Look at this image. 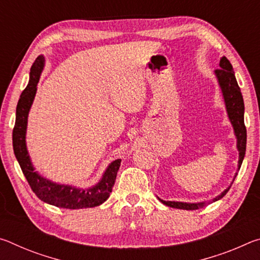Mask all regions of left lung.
Masks as SVG:
<instances>
[{"instance_id":"obj_1","label":"left lung","mask_w":260,"mask_h":260,"mask_svg":"<svg viewBox=\"0 0 260 260\" xmlns=\"http://www.w3.org/2000/svg\"><path fill=\"white\" fill-rule=\"evenodd\" d=\"M215 74L219 80V85L221 87L223 99H225L228 117H230L231 122L233 124L235 131V135L237 138V149H239L240 157H239V167H241L242 161L245 155V147H246V128L244 125V102L242 98V93L239 85H237L234 70H233L232 64L230 63L226 57H222L220 60V69L215 70ZM237 174V173H236ZM236 177V175H235ZM230 190L227 188L221 195L215 197L213 202L221 199ZM162 204L174 209L181 210H197L204 208L206 205L205 202L202 203H181V202H166L159 199Z\"/></svg>"}]
</instances>
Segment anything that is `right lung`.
<instances>
[{"label":"right lung","mask_w":260,"mask_h":260,"mask_svg":"<svg viewBox=\"0 0 260 260\" xmlns=\"http://www.w3.org/2000/svg\"><path fill=\"white\" fill-rule=\"evenodd\" d=\"M43 63H45L43 56H39L35 59L30 68L28 85L21 93L18 104H17L16 122L14 131H12V146H14L15 156L30 189L41 201L55 205L57 208L64 209L94 208V206L102 204L110 196L121 159L113 160L105 171L102 180L95 187L89 189H77L51 182L34 172L32 162L29 160L25 143L26 126H27L28 111L33 103L35 93H37V85L40 79Z\"/></svg>","instance_id":"1"}]
</instances>
